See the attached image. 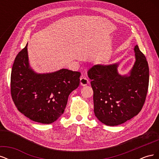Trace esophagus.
Listing matches in <instances>:
<instances>
[{
    "mask_svg": "<svg viewBox=\"0 0 159 159\" xmlns=\"http://www.w3.org/2000/svg\"><path fill=\"white\" fill-rule=\"evenodd\" d=\"M89 81L87 78H86V77H85L84 75L81 77V78H80V84H81V85H83V86L86 85H88L89 84Z\"/></svg>",
    "mask_w": 159,
    "mask_h": 159,
    "instance_id": "esophagus-1",
    "label": "esophagus"
}]
</instances>
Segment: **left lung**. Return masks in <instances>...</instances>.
I'll return each mask as SVG.
<instances>
[{
  "label": "left lung",
  "mask_w": 159,
  "mask_h": 159,
  "mask_svg": "<svg viewBox=\"0 0 159 159\" xmlns=\"http://www.w3.org/2000/svg\"><path fill=\"white\" fill-rule=\"evenodd\" d=\"M136 61L129 76L117 72L118 64L95 65L88 70L93 91L95 115L109 126H116L136 116L145 103L149 81L146 57L134 48Z\"/></svg>",
  "instance_id": "left-lung-1"
}]
</instances>
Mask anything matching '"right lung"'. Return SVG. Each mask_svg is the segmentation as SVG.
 <instances>
[{"mask_svg":"<svg viewBox=\"0 0 159 159\" xmlns=\"http://www.w3.org/2000/svg\"><path fill=\"white\" fill-rule=\"evenodd\" d=\"M27 45L14 60L11 93L17 109L34 121L50 124L63 114L68 96L80 85V71L62 69L38 74L28 65Z\"/></svg>","mask_w":159,"mask_h":159,"instance_id":"right-lung-1","label":"right lung"}]
</instances>
